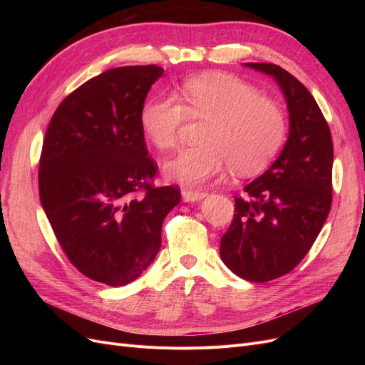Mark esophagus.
Wrapping results in <instances>:
<instances>
[{
    "instance_id": "34e87169",
    "label": "esophagus",
    "mask_w": 365,
    "mask_h": 365,
    "mask_svg": "<svg viewBox=\"0 0 365 365\" xmlns=\"http://www.w3.org/2000/svg\"><path fill=\"white\" fill-rule=\"evenodd\" d=\"M207 193L205 192H200V190H189L184 189L182 190V200L185 202H195V201H201L202 197H205Z\"/></svg>"
}]
</instances>
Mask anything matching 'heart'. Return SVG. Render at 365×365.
Listing matches in <instances>:
<instances>
[{
  "instance_id": "heart-1",
  "label": "heart",
  "mask_w": 365,
  "mask_h": 365,
  "mask_svg": "<svg viewBox=\"0 0 365 365\" xmlns=\"http://www.w3.org/2000/svg\"><path fill=\"white\" fill-rule=\"evenodd\" d=\"M184 105L173 96L152 98L141 111L146 137L161 150L178 146L187 115L208 120L204 146L180 152L164 165L170 180L185 185L210 181L230 164L242 176L264 170L286 135L282 109L236 76L210 73L189 79L181 90Z\"/></svg>"
}]
</instances>
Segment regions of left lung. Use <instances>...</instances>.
Here are the masks:
<instances>
[{
    "label": "left lung",
    "mask_w": 365,
    "mask_h": 365,
    "mask_svg": "<svg viewBox=\"0 0 365 365\" xmlns=\"http://www.w3.org/2000/svg\"><path fill=\"white\" fill-rule=\"evenodd\" d=\"M247 67L272 76L289 109V137L271 168L235 196L220 259L240 279L263 283L291 272L322 231L332 205L334 145L307 88L275 63Z\"/></svg>",
    "instance_id": "obj_1"
}]
</instances>
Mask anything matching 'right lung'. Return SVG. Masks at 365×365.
Returning a JSON list of instances; mask_svg holds the SVG:
<instances>
[{
  "label": "right lung",
  "instance_id": "add662e5",
  "mask_svg": "<svg viewBox=\"0 0 365 365\" xmlns=\"http://www.w3.org/2000/svg\"><path fill=\"white\" fill-rule=\"evenodd\" d=\"M158 65L98 74L63 98L42 143L39 197L62 251L85 277L125 286L157 257L161 225L181 201L157 187L141 111Z\"/></svg>",
  "mask_w": 365,
  "mask_h": 365
}]
</instances>
